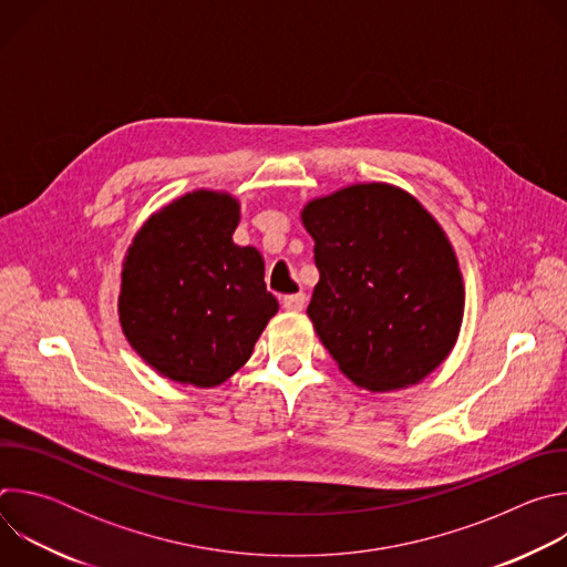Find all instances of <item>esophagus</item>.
<instances>
[{"label":"esophagus","mask_w":567,"mask_h":567,"mask_svg":"<svg viewBox=\"0 0 567 567\" xmlns=\"http://www.w3.org/2000/svg\"><path fill=\"white\" fill-rule=\"evenodd\" d=\"M305 300H307L305 293H289V296L282 298V307L287 311H300L305 307Z\"/></svg>","instance_id":"obj_1"}]
</instances>
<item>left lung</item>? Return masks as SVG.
Masks as SVG:
<instances>
[{
  "instance_id": "1",
  "label": "left lung",
  "mask_w": 567,
  "mask_h": 567,
  "mask_svg": "<svg viewBox=\"0 0 567 567\" xmlns=\"http://www.w3.org/2000/svg\"><path fill=\"white\" fill-rule=\"evenodd\" d=\"M318 282L307 316L357 385L420 383L453 350L464 285L433 215L390 184H354L302 208Z\"/></svg>"
}]
</instances>
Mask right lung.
Listing matches in <instances>:
<instances>
[{
	"label": "right lung",
	"mask_w": 567,
	"mask_h": 567,
	"mask_svg": "<svg viewBox=\"0 0 567 567\" xmlns=\"http://www.w3.org/2000/svg\"><path fill=\"white\" fill-rule=\"evenodd\" d=\"M239 204L195 190L154 213L127 249L118 316L138 357L179 383L213 388L245 365L278 311L265 260L237 247Z\"/></svg>",
	"instance_id": "1"
}]
</instances>
